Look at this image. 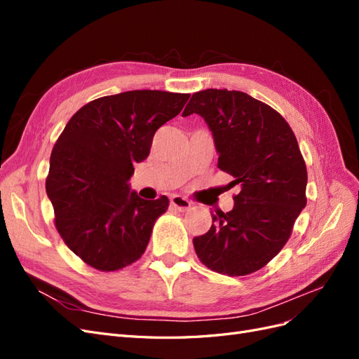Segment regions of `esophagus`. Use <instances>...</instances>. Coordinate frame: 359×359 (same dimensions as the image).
<instances>
[{"label": "esophagus", "mask_w": 359, "mask_h": 359, "mask_svg": "<svg viewBox=\"0 0 359 359\" xmlns=\"http://www.w3.org/2000/svg\"><path fill=\"white\" fill-rule=\"evenodd\" d=\"M170 205L178 211H187L191 206V202L186 198L180 196V194H173V196L170 198Z\"/></svg>", "instance_id": "34e87169"}]
</instances>
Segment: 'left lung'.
<instances>
[{
  "mask_svg": "<svg viewBox=\"0 0 359 359\" xmlns=\"http://www.w3.org/2000/svg\"><path fill=\"white\" fill-rule=\"evenodd\" d=\"M191 114L211 130L217 166L241 187L229 212L211 211L212 224L193 238L194 250L215 273L252 274L278 255L306 208V161L286 119L245 93H194L182 116Z\"/></svg>",
  "mask_w": 359,
  "mask_h": 359,
  "instance_id": "1",
  "label": "left lung"
}]
</instances>
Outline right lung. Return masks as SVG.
Listing matches in <instances>:
<instances>
[{
  "label": "right lung",
  "mask_w": 359,
  "mask_h": 359,
  "mask_svg": "<svg viewBox=\"0 0 359 359\" xmlns=\"http://www.w3.org/2000/svg\"><path fill=\"white\" fill-rule=\"evenodd\" d=\"M190 94L135 90L106 95L76 112L50 154L46 193L64 243L99 271L121 269L144 255L169 199L145 201L130 189L157 128Z\"/></svg>",
  "instance_id": "add662e5"
}]
</instances>
